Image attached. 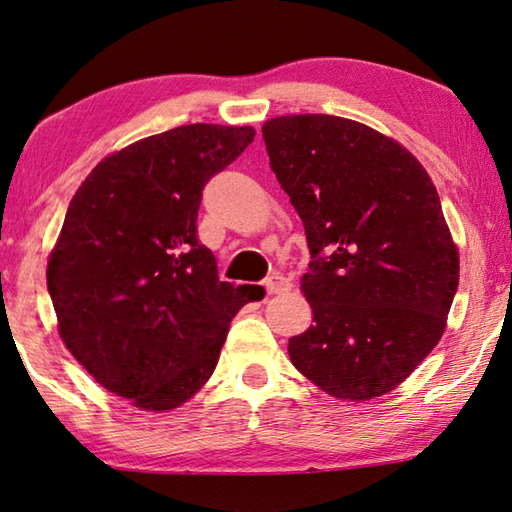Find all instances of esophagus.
<instances>
[{"label":"esophagus","mask_w":512,"mask_h":512,"mask_svg":"<svg viewBox=\"0 0 512 512\" xmlns=\"http://www.w3.org/2000/svg\"><path fill=\"white\" fill-rule=\"evenodd\" d=\"M290 288H292V281L283 274H272L265 279L267 294H281V292H288Z\"/></svg>","instance_id":"esophagus-1"}]
</instances>
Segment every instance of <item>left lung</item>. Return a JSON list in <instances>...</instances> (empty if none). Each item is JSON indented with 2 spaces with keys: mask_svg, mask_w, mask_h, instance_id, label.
I'll return each mask as SVG.
<instances>
[{
  "mask_svg": "<svg viewBox=\"0 0 512 512\" xmlns=\"http://www.w3.org/2000/svg\"><path fill=\"white\" fill-rule=\"evenodd\" d=\"M263 139L312 258L315 324L290 360L335 398L384 396L438 344L459 288L436 186L400 143L342 116H279Z\"/></svg>",
  "mask_w": 512,
  "mask_h": 512,
  "instance_id": "8db88e82",
  "label": "left lung"
}]
</instances>
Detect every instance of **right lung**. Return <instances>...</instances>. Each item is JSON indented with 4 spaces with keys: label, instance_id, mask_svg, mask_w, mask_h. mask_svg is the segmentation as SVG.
Returning <instances> with one entry per match:
<instances>
[{
    "label": "right lung",
    "instance_id": "1",
    "mask_svg": "<svg viewBox=\"0 0 512 512\" xmlns=\"http://www.w3.org/2000/svg\"><path fill=\"white\" fill-rule=\"evenodd\" d=\"M254 134L211 123L152 134L105 157L69 204L47 267L60 337L98 384L141 409L193 398L254 297L218 279L195 224L204 186Z\"/></svg>",
    "mask_w": 512,
    "mask_h": 512
}]
</instances>
